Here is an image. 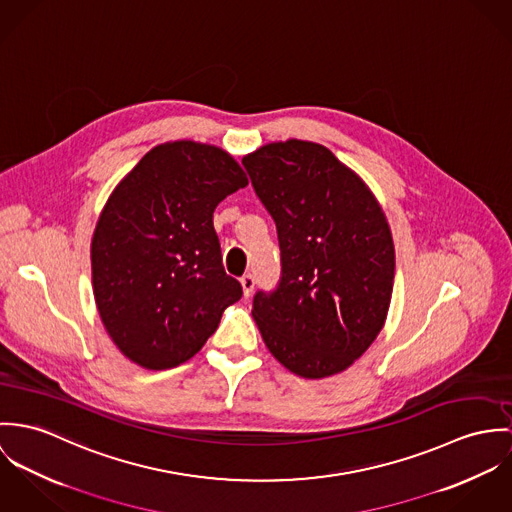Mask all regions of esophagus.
Returning <instances> with one entry per match:
<instances>
[{"label": "esophagus", "instance_id": "34e87169", "mask_svg": "<svg viewBox=\"0 0 512 512\" xmlns=\"http://www.w3.org/2000/svg\"><path fill=\"white\" fill-rule=\"evenodd\" d=\"M241 288H243V294H245V296H249V294L253 292V288H255L253 275H243V277H241Z\"/></svg>", "mask_w": 512, "mask_h": 512}]
</instances>
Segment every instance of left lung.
Returning a JSON list of instances; mask_svg holds the SVG:
<instances>
[{
  "label": "left lung",
  "instance_id": "obj_1",
  "mask_svg": "<svg viewBox=\"0 0 512 512\" xmlns=\"http://www.w3.org/2000/svg\"><path fill=\"white\" fill-rule=\"evenodd\" d=\"M279 233L283 279L257 292L253 320L271 355L302 379L359 359L385 326L395 243L381 202L324 145L275 141L243 157Z\"/></svg>",
  "mask_w": 512,
  "mask_h": 512
}]
</instances>
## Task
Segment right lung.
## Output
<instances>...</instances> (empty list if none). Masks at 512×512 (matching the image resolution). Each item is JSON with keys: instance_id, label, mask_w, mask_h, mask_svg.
Segmentation results:
<instances>
[{"instance_id": "right-lung-1", "label": "right lung", "mask_w": 512, "mask_h": 512, "mask_svg": "<svg viewBox=\"0 0 512 512\" xmlns=\"http://www.w3.org/2000/svg\"><path fill=\"white\" fill-rule=\"evenodd\" d=\"M249 184L222 147L167 141L110 194L92 235V288L115 347L149 371L194 357L243 290L222 265L216 206Z\"/></svg>"}]
</instances>
